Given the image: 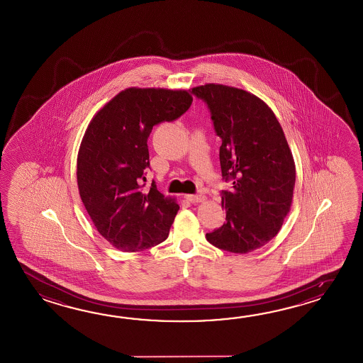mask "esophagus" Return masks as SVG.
<instances>
[{
  "mask_svg": "<svg viewBox=\"0 0 363 363\" xmlns=\"http://www.w3.org/2000/svg\"><path fill=\"white\" fill-rule=\"evenodd\" d=\"M185 199L192 203H199V202H203L206 200V197L203 194H186Z\"/></svg>",
  "mask_w": 363,
  "mask_h": 363,
  "instance_id": "esophagus-1",
  "label": "esophagus"
}]
</instances>
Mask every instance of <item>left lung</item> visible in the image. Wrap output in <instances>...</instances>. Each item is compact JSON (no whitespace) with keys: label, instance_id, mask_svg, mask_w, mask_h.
I'll return each mask as SVG.
<instances>
[{"label":"left lung","instance_id":"obj_1","mask_svg":"<svg viewBox=\"0 0 363 363\" xmlns=\"http://www.w3.org/2000/svg\"><path fill=\"white\" fill-rule=\"evenodd\" d=\"M193 96L208 105L216 133L222 139V191L225 223L206 233L211 245L245 255L277 236L294 197V157L277 116L262 100L239 88L196 86Z\"/></svg>","mask_w":363,"mask_h":363}]
</instances>
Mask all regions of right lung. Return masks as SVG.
<instances>
[{"mask_svg":"<svg viewBox=\"0 0 363 363\" xmlns=\"http://www.w3.org/2000/svg\"><path fill=\"white\" fill-rule=\"evenodd\" d=\"M186 91L128 88L93 116L77 155V186L97 231L122 252H141L167 239L178 203L141 189L150 167L147 138L192 105Z\"/></svg>","mask_w":363,"mask_h":363,"instance_id":"add662e5","label":"right lung"}]
</instances>
